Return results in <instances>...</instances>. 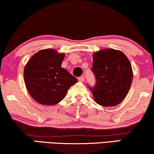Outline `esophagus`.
<instances>
[{"mask_svg":"<svg viewBox=\"0 0 154 154\" xmlns=\"http://www.w3.org/2000/svg\"><path fill=\"white\" fill-rule=\"evenodd\" d=\"M78 80L82 82L85 81V77H84V76H81V77H79L78 78Z\"/></svg>","mask_w":154,"mask_h":154,"instance_id":"34e87169","label":"esophagus"}]
</instances>
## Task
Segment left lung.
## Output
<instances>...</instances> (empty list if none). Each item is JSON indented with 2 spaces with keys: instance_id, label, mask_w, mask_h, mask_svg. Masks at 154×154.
Returning <instances> with one entry per match:
<instances>
[{
  "instance_id": "8db88e82",
  "label": "left lung",
  "mask_w": 154,
  "mask_h": 154,
  "mask_svg": "<svg viewBox=\"0 0 154 154\" xmlns=\"http://www.w3.org/2000/svg\"><path fill=\"white\" fill-rule=\"evenodd\" d=\"M91 71L96 85L89 88L95 102L103 106H114L122 102L129 90L133 77L131 63L125 54L114 49L95 52Z\"/></svg>"
}]
</instances>
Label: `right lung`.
Segmentation results:
<instances>
[{
  "label": "right lung",
  "instance_id": "obj_1",
  "mask_svg": "<svg viewBox=\"0 0 154 154\" xmlns=\"http://www.w3.org/2000/svg\"><path fill=\"white\" fill-rule=\"evenodd\" d=\"M64 57V53L45 49L32 55L25 65L23 73L25 86L39 104H57L77 82L76 77L61 67Z\"/></svg>",
  "mask_w": 154,
  "mask_h": 154
}]
</instances>
